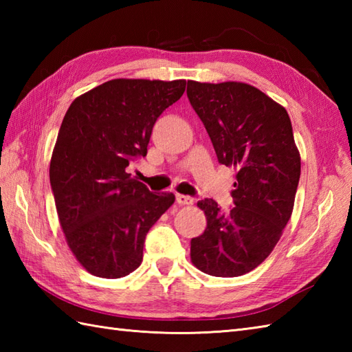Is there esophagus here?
I'll use <instances>...</instances> for the list:
<instances>
[{
	"instance_id": "34e87169",
	"label": "esophagus",
	"mask_w": 352,
	"mask_h": 352,
	"mask_svg": "<svg viewBox=\"0 0 352 352\" xmlns=\"http://www.w3.org/2000/svg\"><path fill=\"white\" fill-rule=\"evenodd\" d=\"M193 199L192 197H188V195H180V193H177V203L180 206H192L193 204Z\"/></svg>"
}]
</instances>
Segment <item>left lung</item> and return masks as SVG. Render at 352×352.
Instances as JSON below:
<instances>
[{
	"label": "left lung",
	"mask_w": 352,
	"mask_h": 352,
	"mask_svg": "<svg viewBox=\"0 0 352 352\" xmlns=\"http://www.w3.org/2000/svg\"><path fill=\"white\" fill-rule=\"evenodd\" d=\"M188 98L210 136L221 164L236 169L234 207L198 201L207 228L190 241V258L213 276L256 269L278 243L294 210L301 175L286 109L257 87L237 81H188Z\"/></svg>",
	"instance_id": "1"
}]
</instances>
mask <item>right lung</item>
I'll list each match as a JSON object with an SVG mask.
<instances>
[{
  "instance_id": "right-lung-1",
  "label": "right lung",
  "mask_w": 352,
  "mask_h": 352,
  "mask_svg": "<svg viewBox=\"0 0 352 352\" xmlns=\"http://www.w3.org/2000/svg\"><path fill=\"white\" fill-rule=\"evenodd\" d=\"M186 80L116 78L72 101L50 164L56 208L72 254L87 272L121 278L138 269L146 233L174 204L129 174L146 155L153 126L182 98Z\"/></svg>"
}]
</instances>
